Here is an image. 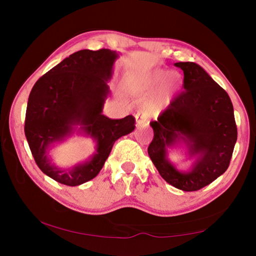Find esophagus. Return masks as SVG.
Masks as SVG:
<instances>
[{
    "instance_id": "obj_1",
    "label": "esophagus",
    "mask_w": 256,
    "mask_h": 256,
    "mask_svg": "<svg viewBox=\"0 0 256 256\" xmlns=\"http://www.w3.org/2000/svg\"><path fill=\"white\" fill-rule=\"evenodd\" d=\"M136 126H146V125L149 124L148 116H146L144 112H136Z\"/></svg>"
}]
</instances>
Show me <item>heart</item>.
I'll return each mask as SVG.
<instances>
[{
    "mask_svg": "<svg viewBox=\"0 0 256 256\" xmlns=\"http://www.w3.org/2000/svg\"><path fill=\"white\" fill-rule=\"evenodd\" d=\"M182 86V76L177 72L154 70L142 80H128V89L134 94L155 92L146 102L144 112L149 118H156L170 107Z\"/></svg>",
    "mask_w": 256,
    "mask_h": 256,
    "instance_id": "b5f03b06",
    "label": "heart"
}]
</instances>
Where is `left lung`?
<instances>
[{
    "mask_svg": "<svg viewBox=\"0 0 256 256\" xmlns=\"http://www.w3.org/2000/svg\"><path fill=\"white\" fill-rule=\"evenodd\" d=\"M184 72V92L150 123L154 138L148 154L160 176L174 188L201 190L227 170L237 141L234 107L228 94L193 62H178ZM184 140L191 156L190 172L177 171L166 159V149Z\"/></svg>",
    "mask_w": 256,
    "mask_h": 256,
    "instance_id": "8db88e82",
    "label": "left lung"
}]
</instances>
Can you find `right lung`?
<instances>
[{"label": "right lung", "mask_w": 256, "mask_h": 256, "mask_svg": "<svg viewBox=\"0 0 256 256\" xmlns=\"http://www.w3.org/2000/svg\"><path fill=\"white\" fill-rule=\"evenodd\" d=\"M118 58L115 50L105 48L76 52L45 73L30 92L26 138L37 166L60 184L76 186L94 178L115 141L136 128L132 115L112 120L102 114L110 94L107 82ZM76 124L96 140V154L72 170H60L51 164L46 152L55 142L70 135Z\"/></svg>", "instance_id": "right-lung-1"}]
</instances>
